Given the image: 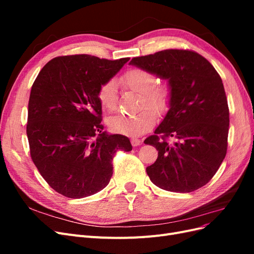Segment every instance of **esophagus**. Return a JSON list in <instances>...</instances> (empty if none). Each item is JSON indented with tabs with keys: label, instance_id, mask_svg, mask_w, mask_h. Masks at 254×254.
<instances>
[{
	"label": "esophagus",
	"instance_id": "obj_1",
	"mask_svg": "<svg viewBox=\"0 0 254 254\" xmlns=\"http://www.w3.org/2000/svg\"><path fill=\"white\" fill-rule=\"evenodd\" d=\"M131 144H132V146H139L142 144V141L140 139H136V137H132Z\"/></svg>",
	"mask_w": 254,
	"mask_h": 254
}]
</instances>
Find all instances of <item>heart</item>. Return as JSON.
I'll return each mask as SVG.
<instances>
[{
    "mask_svg": "<svg viewBox=\"0 0 254 254\" xmlns=\"http://www.w3.org/2000/svg\"><path fill=\"white\" fill-rule=\"evenodd\" d=\"M121 80L128 89L142 94L141 108L146 106L150 109H144L136 114L114 115L107 123L113 132L127 136H139L155 125L156 113L153 110L158 113L167 110L171 101V89L167 84H156V76L150 71L140 67L130 68L122 76ZM97 98L104 109L113 111L117 108V81L109 79L104 82L98 89Z\"/></svg>",
    "mask_w": 254,
    "mask_h": 254,
    "instance_id": "b5f03b06",
    "label": "heart"
}]
</instances>
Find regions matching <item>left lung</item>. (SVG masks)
Segmentation results:
<instances>
[{
	"instance_id": "left-lung-1",
	"label": "left lung",
	"mask_w": 254,
	"mask_h": 254,
	"mask_svg": "<svg viewBox=\"0 0 254 254\" xmlns=\"http://www.w3.org/2000/svg\"><path fill=\"white\" fill-rule=\"evenodd\" d=\"M130 64L166 79L170 109L145 144L158 150L146 168L160 189L190 193L216 174L228 147L229 108L219 74L204 57L188 50H164L132 58Z\"/></svg>"
}]
</instances>
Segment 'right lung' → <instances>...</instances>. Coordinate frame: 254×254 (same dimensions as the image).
<instances>
[{"label": "right lung", "instance_id": "1", "mask_svg": "<svg viewBox=\"0 0 254 254\" xmlns=\"http://www.w3.org/2000/svg\"><path fill=\"white\" fill-rule=\"evenodd\" d=\"M129 58L71 55L52 59L32 87L26 133L30 157L49 186L68 198L105 189L118 150L130 151L127 136L103 131L99 87Z\"/></svg>", "mask_w": 254, "mask_h": 254}]
</instances>
